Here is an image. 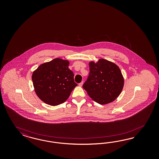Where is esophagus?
I'll use <instances>...</instances> for the list:
<instances>
[{"instance_id": "34e87169", "label": "esophagus", "mask_w": 159, "mask_h": 159, "mask_svg": "<svg viewBox=\"0 0 159 159\" xmlns=\"http://www.w3.org/2000/svg\"><path fill=\"white\" fill-rule=\"evenodd\" d=\"M83 82H82L81 83H80L79 84V86L82 87L83 86Z\"/></svg>"}]
</instances>
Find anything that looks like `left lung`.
Segmentation results:
<instances>
[{
    "instance_id": "obj_1",
    "label": "left lung",
    "mask_w": 159,
    "mask_h": 159,
    "mask_svg": "<svg viewBox=\"0 0 159 159\" xmlns=\"http://www.w3.org/2000/svg\"><path fill=\"white\" fill-rule=\"evenodd\" d=\"M90 73L83 88L88 95L100 104L114 101L122 90L124 79L120 69L111 61L100 59L89 63Z\"/></svg>"
}]
</instances>
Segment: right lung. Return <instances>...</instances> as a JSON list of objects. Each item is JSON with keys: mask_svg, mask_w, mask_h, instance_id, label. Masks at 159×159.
Returning <instances> with one entry per match:
<instances>
[{"mask_svg": "<svg viewBox=\"0 0 159 159\" xmlns=\"http://www.w3.org/2000/svg\"><path fill=\"white\" fill-rule=\"evenodd\" d=\"M69 65V61L55 58L40 65L33 73L34 90L45 103L52 106L62 104L77 86Z\"/></svg>", "mask_w": 159, "mask_h": 159, "instance_id": "right-lung-1", "label": "right lung"}]
</instances>
